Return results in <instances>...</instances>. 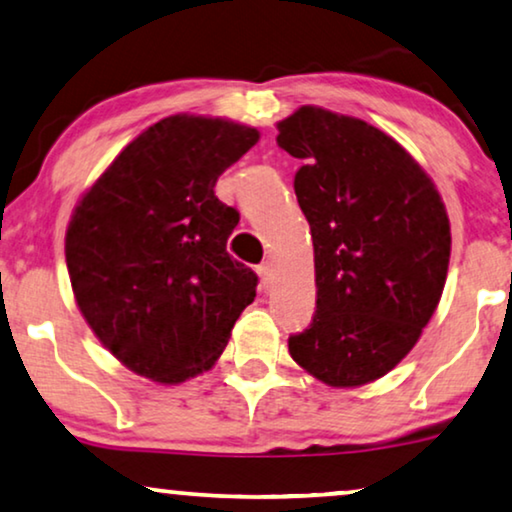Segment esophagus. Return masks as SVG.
<instances>
[{"label":"esophagus","mask_w":512,"mask_h":512,"mask_svg":"<svg viewBox=\"0 0 512 512\" xmlns=\"http://www.w3.org/2000/svg\"><path fill=\"white\" fill-rule=\"evenodd\" d=\"M257 273H259V280H262V287L269 290L271 283H273V266L271 262H262L257 266Z\"/></svg>","instance_id":"obj_1"}]
</instances>
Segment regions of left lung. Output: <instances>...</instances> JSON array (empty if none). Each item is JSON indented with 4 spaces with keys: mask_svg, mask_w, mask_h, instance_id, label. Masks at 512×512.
Instances as JSON below:
<instances>
[{
    "mask_svg": "<svg viewBox=\"0 0 512 512\" xmlns=\"http://www.w3.org/2000/svg\"><path fill=\"white\" fill-rule=\"evenodd\" d=\"M278 146L304 162L294 192L315 250L313 322L290 355L331 387L383 378L413 350L441 301L450 220L424 169L369 122L301 106Z\"/></svg>",
    "mask_w": 512,
    "mask_h": 512,
    "instance_id": "left-lung-1",
    "label": "left lung"
}]
</instances>
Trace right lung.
Here are the masks:
<instances>
[{"mask_svg":"<svg viewBox=\"0 0 512 512\" xmlns=\"http://www.w3.org/2000/svg\"><path fill=\"white\" fill-rule=\"evenodd\" d=\"M257 141L239 122L171 115L78 201L64 241L76 304L139 376L174 385L208 371L253 304L257 273L227 253L239 211L213 187Z\"/></svg>","mask_w":512,"mask_h":512,"instance_id":"1","label":"right lung"}]
</instances>
